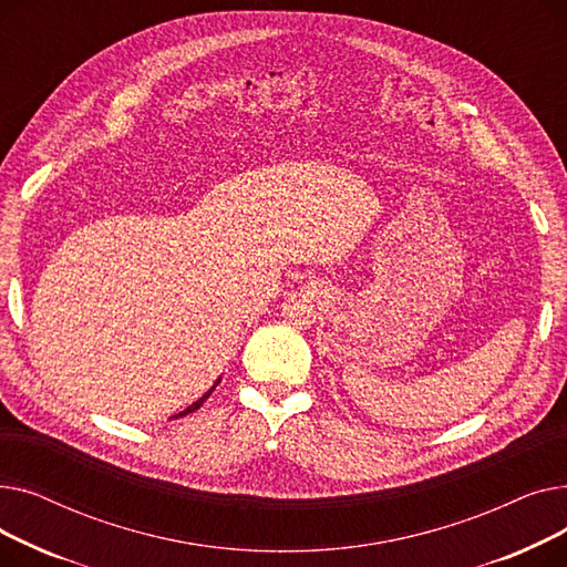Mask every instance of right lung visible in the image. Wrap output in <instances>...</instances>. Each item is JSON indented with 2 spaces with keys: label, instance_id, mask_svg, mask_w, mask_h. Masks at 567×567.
<instances>
[{
  "label": "right lung",
  "instance_id": "obj_1",
  "mask_svg": "<svg viewBox=\"0 0 567 567\" xmlns=\"http://www.w3.org/2000/svg\"><path fill=\"white\" fill-rule=\"evenodd\" d=\"M218 383H220V381H216V385H218ZM216 385H214V389H216ZM214 389H212V391H214ZM212 391H208V393H206V395H202V398H199V400H197V402H195V404H190V406H188V409H186V411H182V413H178V415H186V413H193V411H195V409H199V406H202V404H204V400H206V398H208V395H212Z\"/></svg>",
  "mask_w": 567,
  "mask_h": 567
}]
</instances>
